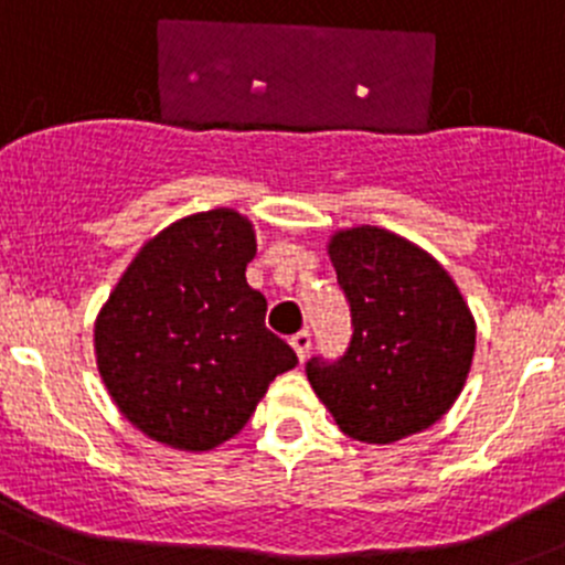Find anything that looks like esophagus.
Listing matches in <instances>:
<instances>
[{"label":"esophagus","instance_id":"obj_1","mask_svg":"<svg viewBox=\"0 0 565 565\" xmlns=\"http://www.w3.org/2000/svg\"><path fill=\"white\" fill-rule=\"evenodd\" d=\"M289 344L295 347V352H298L300 361H306V355H309V350H311V333L309 330H300V333H295L292 339H289Z\"/></svg>","mask_w":565,"mask_h":565}]
</instances>
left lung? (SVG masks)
<instances>
[{"label":"left lung","instance_id":"1","mask_svg":"<svg viewBox=\"0 0 565 565\" xmlns=\"http://www.w3.org/2000/svg\"><path fill=\"white\" fill-rule=\"evenodd\" d=\"M350 300L352 341L339 361L311 358L319 402L352 440L388 443L429 429L457 402L476 352V319L446 267L380 226L330 237Z\"/></svg>","mask_w":565,"mask_h":565}]
</instances>
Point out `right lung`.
Wrapping results in <instances>:
<instances>
[{
  "label": "right lung",
  "mask_w": 565,
  "mask_h": 565,
  "mask_svg": "<svg viewBox=\"0 0 565 565\" xmlns=\"http://www.w3.org/2000/svg\"><path fill=\"white\" fill-rule=\"evenodd\" d=\"M254 226L230 207L188 215L145 243L95 322V358L119 413L163 446L235 437L267 385L298 363L265 328L246 281Z\"/></svg>",
  "instance_id": "right-lung-1"
}]
</instances>
